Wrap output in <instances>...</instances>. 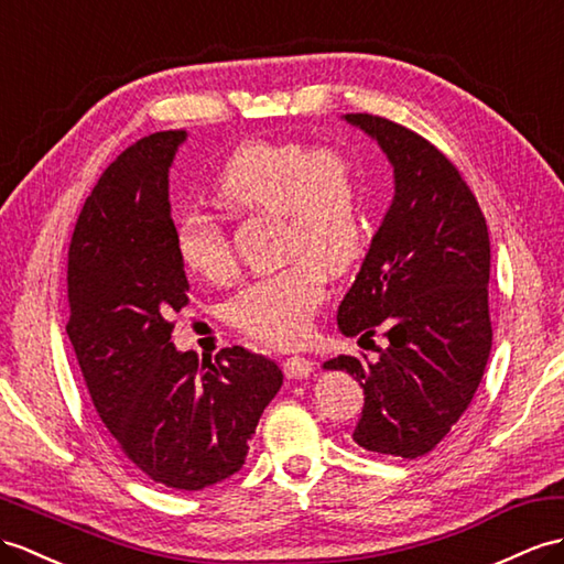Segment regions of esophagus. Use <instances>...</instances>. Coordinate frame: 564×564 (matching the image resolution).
<instances>
[{"label":"esophagus","mask_w":564,"mask_h":564,"mask_svg":"<svg viewBox=\"0 0 564 564\" xmlns=\"http://www.w3.org/2000/svg\"><path fill=\"white\" fill-rule=\"evenodd\" d=\"M282 368H284L286 378L304 380V378H308L313 373V361L306 359V356H290V359L282 364Z\"/></svg>","instance_id":"1"}]
</instances>
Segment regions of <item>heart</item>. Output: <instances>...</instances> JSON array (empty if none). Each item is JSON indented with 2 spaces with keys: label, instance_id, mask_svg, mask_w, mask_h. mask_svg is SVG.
<instances>
[{
  "label": "heart",
  "instance_id": "heart-1",
  "mask_svg": "<svg viewBox=\"0 0 564 564\" xmlns=\"http://www.w3.org/2000/svg\"><path fill=\"white\" fill-rule=\"evenodd\" d=\"M217 196L237 208L280 213L284 268L249 282L231 299L229 321L274 347L308 335L325 296V272L341 274L366 249V191L356 162L333 148L256 141L237 148L215 178ZM186 270L210 282L235 272L223 225L191 210L174 229Z\"/></svg>",
  "mask_w": 564,
  "mask_h": 564
}]
</instances>
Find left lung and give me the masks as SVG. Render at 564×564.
Wrapping results in <instances>:
<instances>
[{
    "label": "left lung",
    "mask_w": 564,
    "mask_h": 564,
    "mask_svg": "<svg viewBox=\"0 0 564 564\" xmlns=\"http://www.w3.org/2000/svg\"><path fill=\"white\" fill-rule=\"evenodd\" d=\"M388 155L394 196L370 239L359 274L337 311L339 333L382 329L378 359L337 356L364 388L354 443L378 455L416 459L469 406L488 364L490 241L478 203L441 150L400 123L345 115Z\"/></svg>",
    "instance_id": "8db88e82"
}]
</instances>
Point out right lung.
<instances>
[{
    "label": "right lung",
    "mask_w": 564,
    "mask_h": 564,
    "mask_svg": "<svg viewBox=\"0 0 564 564\" xmlns=\"http://www.w3.org/2000/svg\"><path fill=\"white\" fill-rule=\"evenodd\" d=\"M186 131L133 143L95 184L68 246V325L80 373L117 447L176 490H203L241 469L280 366L243 347L215 364L170 341L188 304L174 249L170 167Z\"/></svg>",
    "instance_id": "add662e5"
}]
</instances>
